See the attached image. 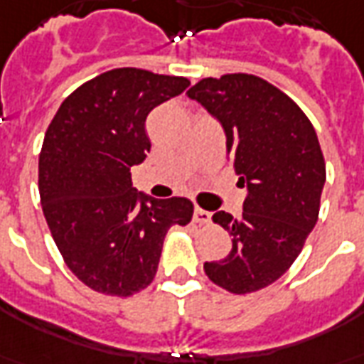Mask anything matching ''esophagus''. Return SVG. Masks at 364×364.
Masks as SVG:
<instances>
[{
  "label": "esophagus",
  "instance_id": "34e87169",
  "mask_svg": "<svg viewBox=\"0 0 364 364\" xmlns=\"http://www.w3.org/2000/svg\"><path fill=\"white\" fill-rule=\"evenodd\" d=\"M210 218H212V214H210V212H206V210L198 208V206H196L195 208V222L196 223H208Z\"/></svg>",
  "mask_w": 364,
  "mask_h": 364
}]
</instances>
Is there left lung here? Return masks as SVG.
Returning a JSON list of instances; mask_svg holds the SVG:
<instances>
[{"label": "left lung", "mask_w": 364, "mask_h": 364, "mask_svg": "<svg viewBox=\"0 0 364 364\" xmlns=\"http://www.w3.org/2000/svg\"><path fill=\"white\" fill-rule=\"evenodd\" d=\"M187 96L222 123L228 156L249 191L241 216H212L233 247L204 262V272L225 291H258L289 270L318 220L326 181L318 136L287 94L255 75L208 77Z\"/></svg>", "instance_id": "1"}]
</instances>
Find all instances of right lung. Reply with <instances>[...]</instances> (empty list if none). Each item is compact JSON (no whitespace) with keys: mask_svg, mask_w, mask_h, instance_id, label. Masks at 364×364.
<instances>
[{"mask_svg":"<svg viewBox=\"0 0 364 364\" xmlns=\"http://www.w3.org/2000/svg\"><path fill=\"white\" fill-rule=\"evenodd\" d=\"M189 85L112 69L69 94L46 131L38 160L46 222L69 270L94 291L129 297L152 284L168 230L193 218L189 198H152L131 181V168L150 152L148 114Z\"/></svg>","mask_w":364,"mask_h":364,"instance_id":"1","label":"right lung"}]
</instances>
